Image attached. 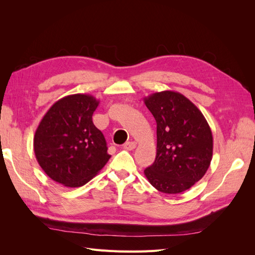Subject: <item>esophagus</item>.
<instances>
[{"instance_id": "34e87169", "label": "esophagus", "mask_w": 255, "mask_h": 255, "mask_svg": "<svg viewBox=\"0 0 255 255\" xmlns=\"http://www.w3.org/2000/svg\"><path fill=\"white\" fill-rule=\"evenodd\" d=\"M136 144L137 143L135 141H128V142H126L125 144H123V148H125L126 150L130 151V150H134L136 148Z\"/></svg>"}]
</instances>
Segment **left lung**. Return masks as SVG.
<instances>
[{
    "mask_svg": "<svg viewBox=\"0 0 255 255\" xmlns=\"http://www.w3.org/2000/svg\"><path fill=\"white\" fill-rule=\"evenodd\" d=\"M156 121V157L144 169L153 187L180 194L201 180L213 157V135L203 114L180 92L165 90L143 99Z\"/></svg>",
    "mask_w": 255,
    "mask_h": 255,
    "instance_id": "obj_1",
    "label": "left lung"
}]
</instances>
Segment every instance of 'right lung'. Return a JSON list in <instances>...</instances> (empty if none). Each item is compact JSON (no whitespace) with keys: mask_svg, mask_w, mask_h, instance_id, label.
<instances>
[{"mask_svg":"<svg viewBox=\"0 0 255 255\" xmlns=\"http://www.w3.org/2000/svg\"><path fill=\"white\" fill-rule=\"evenodd\" d=\"M100 101L90 95L67 96L43 116L34 137L42 170L67 187L89 182L111 158L104 135L92 122Z\"/></svg>","mask_w":255,"mask_h":255,"instance_id":"right-lung-1","label":"right lung"}]
</instances>
